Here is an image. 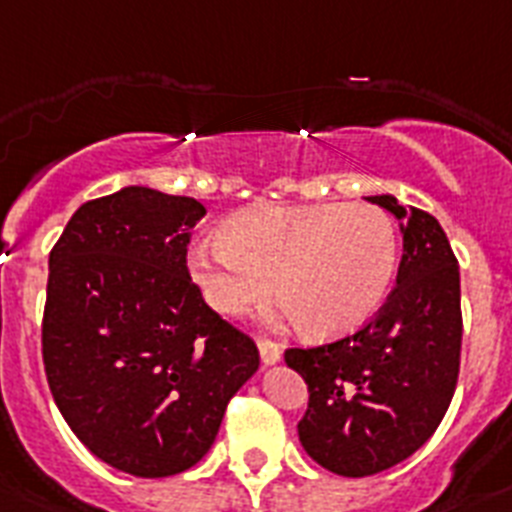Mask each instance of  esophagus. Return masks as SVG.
<instances>
[{
    "label": "esophagus",
    "mask_w": 512,
    "mask_h": 512,
    "mask_svg": "<svg viewBox=\"0 0 512 512\" xmlns=\"http://www.w3.org/2000/svg\"><path fill=\"white\" fill-rule=\"evenodd\" d=\"M259 353H261V361H264V363H277V361H280V356H282L280 342L266 340V337H261V340H259Z\"/></svg>",
    "instance_id": "obj_1"
}]
</instances>
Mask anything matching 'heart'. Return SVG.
<instances>
[{
	"label": "heart",
	"instance_id": "obj_1",
	"mask_svg": "<svg viewBox=\"0 0 512 512\" xmlns=\"http://www.w3.org/2000/svg\"><path fill=\"white\" fill-rule=\"evenodd\" d=\"M395 269L398 232L369 204L253 206L193 253V274L217 311L243 314L274 285L282 311L298 316L314 337L345 335L369 322Z\"/></svg>",
	"mask_w": 512,
	"mask_h": 512
}]
</instances>
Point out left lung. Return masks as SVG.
<instances>
[{
	"label": "left lung",
	"instance_id": "8db88e82",
	"mask_svg": "<svg viewBox=\"0 0 512 512\" xmlns=\"http://www.w3.org/2000/svg\"><path fill=\"white\" fill-rule=\"evenodd\" d=\"M403 222V259L387 301L356 332L285 363L308 384L298 437L332 474H379L411 458L445 418L460 371V272L429 211L371 196Z\"/></svg>",
	"mask_w": 512,
	"mask_h": 512
}]
</instances>
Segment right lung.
<instances>
[{"label":"right lung","mask_w":512,"mask_h":512,"mask_svg":"<svg viewBox=\"0 0 512 512\" xmlns=\"http://www.w3.org/2000/svg\"><path fill=\"white\" fill-rule=\"evenodd\" d=\"M196 198L130 185L86 201L49 253L41 353L59 413L122 474H183L259 369L190 280Z\"/></svg>","instance_id":"obj_1"}]
</instances>
